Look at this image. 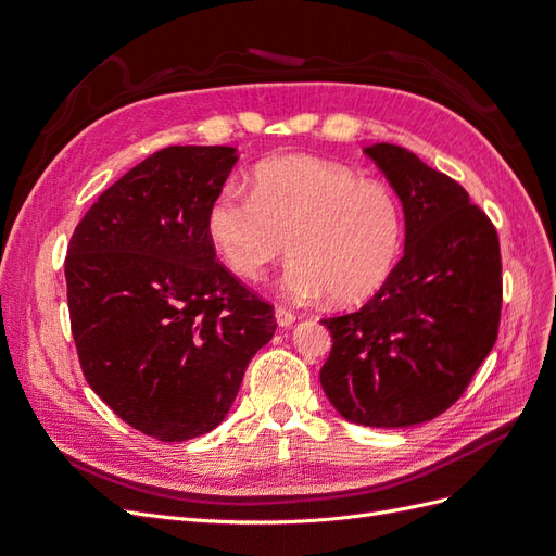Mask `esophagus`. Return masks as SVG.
I'll use <instances>...</instances> for the list:
<instances>
[{
    "instance_id": "esophagus-1",
    "label": "esophagus",
    "mask_w": 556,
    "mask_h": 556,
    "mask_svg": "<svg viewBox=\"0 0 556 556\" xmlns=\"http://www.w3.org/2000/svg\"><path fill=\"white\" fill-rule=\"evenodd\" d=\"M276 323H278L280 327H290V325L296 323V315H294L292 311H288V308L278 306V308H276Z\"/></svg>"
}]
</instances>
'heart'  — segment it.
Segmentation results:
<instances>
[{"label": "heart", "instance_id": "obj_1", "mask_svg": "<svg viewBox=\"0 0 556 556\" xmlns=\"http://www.w3.org/2000/svg\"><path fill=\"white\" fill-rule=\"evenodd\" d=\"M206 237L233 276L260 280L290 239L282 290L352 306L376 294L396 264L403 215L378 180L348 166L292 155L252 169L248 190L225 185L206 208Z\"/></svg>", "mask_w": 556, "mask_h": 556}]
</instances>
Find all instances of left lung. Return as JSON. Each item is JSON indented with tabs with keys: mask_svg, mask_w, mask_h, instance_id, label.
<instances>
[{
	"mask_svg": "<svg viewBox=\"0 0 556 556\" xmlns=\"http://www.w3.org/2000/svg\"><path fill=\"white\" fill-rule=\"evenodd\" d=\"M364 153L406 217L403 257L371 301L325 317L319 382L348 422L399 429L445 413L490 355L501 317L496 229L457 180L394 143Z\"/></svg>",
	"mask_w": 556,
	"mask_h": 556,
	"instance_id": "left-lung-1",
	"label": "left lung"
}]
</instances>
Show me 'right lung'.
Wrapping results in <instances>:
<instances>
[{
    "label": "right lung",
    "instance_id": "right-lung-1",
    "mask_svg": "<svg viewBox=\"0 0 556 556\" xmlns=\"http://www.w3.org/2000/svg\"><path fill=\"white\" fill-rule=\"evenodd\" d=\"M239 155L169 146L102 192L64 260L83 376L164 443L213 431L276 331L274 308L215 262L206 208Z\"/></svg>",
    "mask_w": 556,
    "mask_h": 556
}]
</instances>
